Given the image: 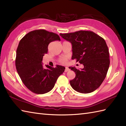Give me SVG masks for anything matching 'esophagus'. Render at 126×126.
Here are the masks:
<instances>
[{
    "label": "esophagus",
    "mask_w": 126,
    "mask_h": 126,
    "mask_svg": "<svg viewBox=\"0 0 126 126\" xmlns=\"http://www.w3.org/2000/svg\"><path fill=\"white\" fill-rule=\"evenodd\" d=\"M70 70V69L68 68V67H65V72H68V71H69Z\"/></svg>",
    "instance_id": "34e87169"
}]
</instances>
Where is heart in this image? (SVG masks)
<instances>
[{
  "mask_svg": "<svg viewBox=\"0 0 126 126\" xmlns=\"http://www.w3.org/2000/svg\"><path fill=\"white\" fill-rule=\"evenodd\" d=\"M67 61V58L66 57H63L61 58L59 60V62L61 63H64Z\"/></svg>",
  "mask_w": 126,
  "mask_h": 126,
  "instance_id": "obj_1",
  "label": "heart"
}]
</instances>
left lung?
Instances as JSON below:
<instances>
[{"mask_svg": "<svg viewBox=\"0 0 126 126\" xmlns=\"http://www.w3.org/2000/svg\"><path fill=\"white\" fill-rule=\"evenodd\" d=\"M60 35L71 43L72 59L76 60L84 66L81 70L69 68L76 74L75 78L70 81L71 86L80 93L94 91L103 82L110 66L109 48L105 40L88 31Z\"/></svg>", "mask_w": 126, "mask_h": 126, "instance_id": "obj_1", "label": "left lung"}]
</instances>
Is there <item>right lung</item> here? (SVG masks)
<instances>
[{"instance_id": "right-lung-1", "label": "right lung", "mask_w": 126, "mask_h": 126, "mask_svg": "<svg viewBox=\"0 0 126 126\" xmlns=\"http://www.w3.org/2000/svg\"><path fill=\"white\" fill-rule=\"evenodd\" d=\"M56 40H61L56 33L45 30H34L22 38L17 48V72L27 89L36 94L51 91L65 70V67L58 65L55 68L43 66V56L47 54L49 44Z\"/></svg>"}]
</instances>
